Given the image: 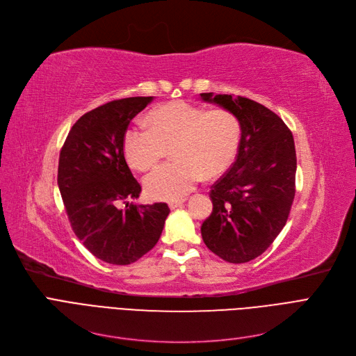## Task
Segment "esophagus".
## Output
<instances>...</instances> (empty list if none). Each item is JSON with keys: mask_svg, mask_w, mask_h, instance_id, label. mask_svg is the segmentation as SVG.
I'll list each match as a JSON object with an SVG mask.
<instances>
[{"mask_svg": "<svg viewBox=\"0 0 356 356\" xmlns=\"http://www.w3.org/2000/svg\"><path fill=\"white\" fill-rule=\"evenodd\" d=\"M184 203V199H177V200H170L168 202V207H170V209H176L179 207H181V204Z\"/></svg>", "mask_w": 356, "mask_h": 356, "instance_id": "1", "label": "esophagus"}]
</instances>
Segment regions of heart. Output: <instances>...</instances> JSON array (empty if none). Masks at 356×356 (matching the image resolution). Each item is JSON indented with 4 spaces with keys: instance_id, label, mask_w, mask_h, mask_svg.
Returning a JSON list of instances; mask_svg holds the SVG:
<instances>
[{
    "instance_id": "1",
    "label": "heart",
    "mask_w": 356,
    "mask_h": 356,
    "mask_svg": "<svg viewBox=\"0 0 356 356\" xmlns=\"http://www.w3.org/2000/svg\"><path fill=\"white\" fill-rule=\"evenodd\" d=\"M148 125L127 129L124 149L136 170L157 165L172 148L173 163L163 164L144 179L148 196L177 200L204 179H215L234 163L242 140V125L228 109H207L189 102L154 108Z\"/></svg>"
}]
</instances>
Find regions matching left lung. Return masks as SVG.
I'll use <instances>...</instances> for the list:
<instances>
[{
    "label": "left lung",
    "instance_id": "left-lung-1",
    "mask_svg": "<svg viewBox=\"0 0 356 356\" xmlns=\"http://www.w3.org/2000/svg\"><path fill=\"white\" fill-rule=\"evenodd\" d=\"M234 112L242 125L236 160L209 192L213 209L202 223L207 247L232 264L259 257L282 232L296 195V148L290 128L252 99L200 93Z\"/></svg>",
    "mask_w": 356,
    "mask_h": 356
}]
</instances>
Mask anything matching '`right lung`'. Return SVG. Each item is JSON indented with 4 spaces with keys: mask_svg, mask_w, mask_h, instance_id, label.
<instances>
[{
    "mask_svg": "<svg viewBox=\"0 0 356 356\" xmlns=\"http://www.w3.org/2000/svg\"><path fill=\"white\" fill-rule=\"evenodd\" d=\"M153 97L106 102L70 128L60 149L58 184L72 231L90 254L127 266L152 250L170 212L167 203L134 204L141 184L124 154L129 121Z\"/></svg>",
    "mask_w": 356,
    "mask_h": 356,
    "instance_id": "right-lung-1",
    "label": "right lung"
}]
</instances>
